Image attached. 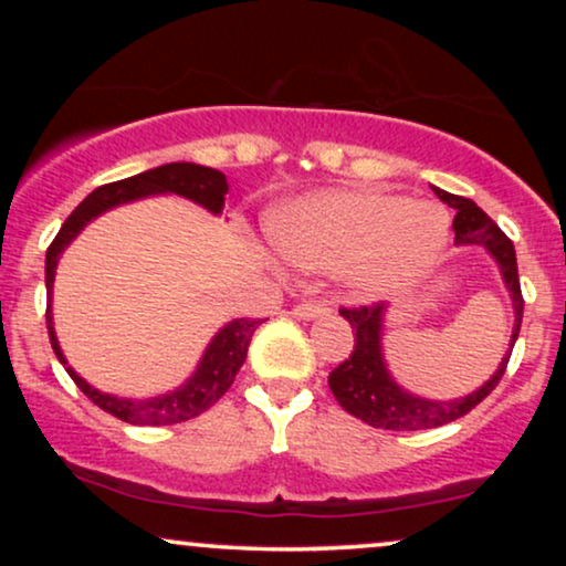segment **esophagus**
Wrapping results in <instances>:
<instances>
[{
  "label": "esophagus",
  "instance_id": "obj_1",
  "mask_svg": "<svg viewBox=\"0 0 566 566\" xmlns=\"http://www.w3.org/2000/svg\"><path fill=\"white\" fill-rule=\"evenodd\" d=\"M329 305L327 303H314V301H308V303H297L295 308L290 311L292 316H295V319H319V316H329Z\"/></svg>",
  "mask_w": 566,
  "mask_h": 566
}]
</instances>
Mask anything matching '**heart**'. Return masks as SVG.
I'll use <instances>...</instances> for the list:
<instances>
[{"label":"heart","instance_id":"1","mask_svg":"<svg viewBox=\"0 0 566 566\" xmlns=\"http://www.w3.org/2000/svg\"><path fill=\"white\" fill-rule=\"evenodd\" d=\"M276 250L297 269L335 271L356 297H386L420 282L450 244V216L433 201L382 191H316L271 218Z\"/></svg>","mask_w":566,"mask_h":566}]
</instances>
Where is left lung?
Returning <instances> with one entry per match:
<instances>
[{"mask_svg": "<svg viewBox=\"0 0 566 566\" xmlns=\"http://www.w3.org/2000/svg\"><path fill=\"white\" fill-rule=\"evenodd\" d=\"M437 197L454 210L452 231L458 247H484L497 263L500 276H503L505 290L511 292L513 303V329L509 350L503 354L500 365L492 378L476 391L460 396V399H426V396L409 394L394 380L391 369L382 356V327H386V303L361 305V308H340L343 319L356 329L354 350L343 365H337L329 373V388H333L337 405L346 409L354 418L365 420L373 428H386V431H423V428H439L452 420L463 418L471 412L484 396L495 391V386L503 378L505 365L511 359L513 343H516L518 329H522L524 297L518 287V269H516V250L513 242L497 229L482 207L473 205L471 199L454 197V193L441 191L433 186Z\"/></svg>", "mask_w": 566, "mask_h": 566, "instance_id": "8db88e82", "label": "left lung"}]
</instances>
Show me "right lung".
I'll return each mask as SVG.
<instances>
[{
  "mask_svg": "<svg viewBox=\"0 0 566 566\" xmlns=\"http://www.w3.org/2000/svg\"><path fill=\"white\" fill-rule=\"evenodd\" d=\"M159 193H178V197L191 199L193 205L205 207L212 216H220L226 207L229 184H226V175L220 170H212V167L193 165V161H170V165L154 167V170L133 175V178L95 188V191L66 218V223L57 231L53 244L48 247V261H44V284H48V333L55 356L61 359V365L66 367L71 380L82 388V394L87 396L93 405L106 409L108 415H114V418L133 426L184 423V420L197 418L205 409H210L220 396L231 388L239 367H242L247 359V348H250L252 333H255L258 324L263 322L233 319L229 324H223L216 333V337L210 340V346L205 348V354H201L191 378H188L180 388H175V391L151 396V399H127V396L103 394L74 373V367H71L66 356H63L61 343H57L53 327V282L57 261H61L63 250L80 237V231L90 223V220L103 216L106 210H114V207L127 205V201L159 197Z\"/></svg>",
  "mask_w": 566,
  "mask_h": 566,
  "instance_id": "right-lung-1",
  "label": "right lung"
}]
</instances>
